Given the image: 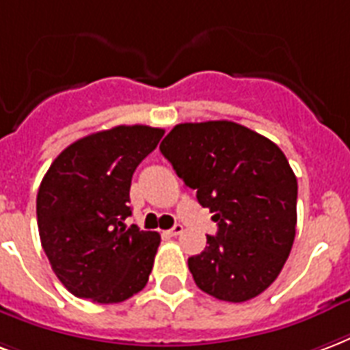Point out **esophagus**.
I'll return each instance as SVG.
<instances>
[{
    "mask_svg": "<svg viewBox=\"0 0 350 350\" xmlns=\"http://www.w3.org/2000/svg\"><path fill=\"white\" fill-rule=\"evenodd\" d=\"M182 232H183L182 224H174V226L170 228V230H167V234L170 235V237H176V235H180Z\"/></svg>",
    "mask_w": 350,
    "mask_h": 350,
    "instance_id": "34e87169",
    "label": "esophagus"
}]
</instances>
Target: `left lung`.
Instances as JSON below:
<instances>
[{
	"label": "left lung",
	"mask_w": 350,
	"mask_h": 350,
	"mask_svg": "<svg viewBox=\"0 0 350 350\" xmlns=\"http://www.w3.org/2000/svg\"><path fill=\"white\" fill-rule=\"evenodd\" d=\"M159 150L219 226L189 258L196 286L226 302L263 293L295 241L297 178L284 152L228 120L178 124Z\"/></svg>",
	"instance_id": "left-lung-1"
}]
</instances>
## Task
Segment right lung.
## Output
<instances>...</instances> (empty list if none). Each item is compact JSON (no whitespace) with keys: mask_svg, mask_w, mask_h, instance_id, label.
<instances>
[{"mask_svg":"<svg viewBox=\"0 0 350 350\" xmlns=\"http://www.w3.org/2000/svg\"><path fill=\"white\" fill-rule=\"evenodd\" d=\"M165 129L116 126L72 142L51 163L37 195L40 243L70 293L116 304L146 286L157 232L126 226L129 187L139 163Z\"/></svg>","mask_w":350,"mask_h":350,"instance_id":"1","label":"right lung"}]
</instances>
